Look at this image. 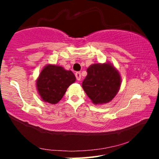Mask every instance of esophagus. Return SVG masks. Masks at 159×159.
<instances>
[{"mask_svg": "<svg viewBox=\"0 0 159 159\" xmlns=\"http://www.w3.org/2000/svg\"><path fill=\"white\" fill-rule=\"evenodd\" d=\"M75 77H76V79H77L78 81H80V80H81V72H76V73H75Z\"/></svg>", "mask_w": 159, "mask_h": 159, "instance_id": "obj_1", "label": "esophagus"}]
</instances>
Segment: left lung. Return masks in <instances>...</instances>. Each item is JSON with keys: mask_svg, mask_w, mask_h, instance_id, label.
Returning a JSON list of instances; mask_svg holds the SVG:
<instances>
[{"mask_svg": "<svg viewBox=\"0 0 159 159\" xmlns=\"http://www.w3.org/2000/svg\"><path fill=\"white\" fill-rule=\"evenodd\" d=\"M82 83L86 94L95 105L111 102L120 90V75L110 63H95L87 69Z\"/></svg>", "mask_w": 159, "mask_h": 159, "instance_id": "1", "label": "left lung"}]
</instances>
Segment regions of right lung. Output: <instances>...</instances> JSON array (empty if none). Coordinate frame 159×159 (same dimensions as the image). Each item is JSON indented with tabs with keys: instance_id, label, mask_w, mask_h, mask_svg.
<instances>
[{
	"instance_id": "add662e5",
	"label": "right lung",
	"mask_w": 159,
	"mask_h": 159,
	"mask_svg": "<svg viewBox=\"0 0 159 159\" xmlns=\"http://www.w3.org/2000/svg\"><path fill=\"white\" fill-rule=\"evenodd\" d=\"M75 80V76L71 70L48 64L40 72L36 80V87L43 101L54 105L61 101L67 88Z\"/></svg>"
}]
</instances>
